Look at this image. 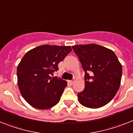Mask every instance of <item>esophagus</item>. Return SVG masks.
Here are the masks:
<instances>
[{"instance_id": "esophagus-1", "label": "esophagus", "mask_w": 133, "mask_h": 133, "mask_svg": "<svg viewBox=\"0 0 133 133\" xmlns=\"http://www.w3.org/2000/svg\"><path fill=\"white\" fill-rule=\"evenodd\" d=\"M74 82H75V81H73V80H71V81H69V83L71 84V85H72V84H74Z\"/></svg>"}]
</instances>
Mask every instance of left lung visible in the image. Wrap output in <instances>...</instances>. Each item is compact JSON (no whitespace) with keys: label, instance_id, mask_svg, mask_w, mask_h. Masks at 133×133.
I'll return each instance as SVG.
<instances>
[{"label":"left lung","instance_id":"left-lung-1","mask_svg":"<svg viewBox=\"0 0 133 133\" xmlns=\"http://www.w3.org/2000/svg\"><path fill=\"white\" fill-rule=\"evenodd\" d=\"M85 71V88L77 94L81 105L92 109L109 103L120 85L122 66L114 51L91 43L72 46Z\"/></svg>","mask_w":133,"mask_h":133}]
</instances>
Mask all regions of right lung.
Wrapping results in <instances>:
<instances>
[{
    "mask_svg": "<svg viewBox=\"0 0 133 133\" xmlns=\"http://www.w3.org/2000/svg\"><path fill=\"white\" fill-rule=\"evenodd\" d=\"M71 50V46L43 45L23 56L17 68V85L22 97L32 107L48 109L58 103L67 82L50 75Z\"/></svg>",
    "mask_w": 133,
    "mask_h": 133,
    "instance_id": "right-lung-1",
    "label": "right lung"
}]
</instances>
